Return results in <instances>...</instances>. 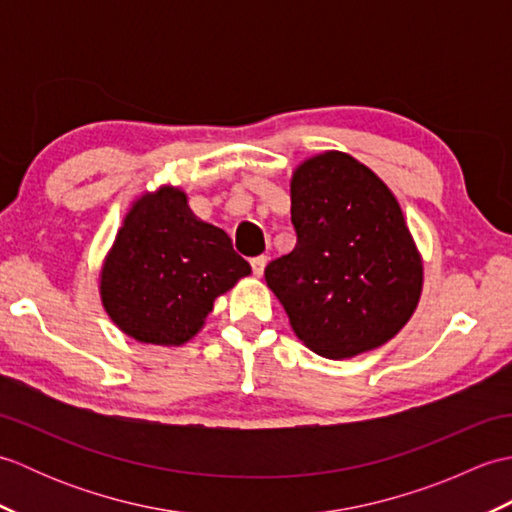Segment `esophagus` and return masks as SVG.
Masks as SVG:
<instances>
[{"label":"esophagus","instance_id":"obj_1","mask_svg":"<svg viewBox=\"0 0 512 512\" xmlns=\"http://www.w3.org/2000/svg\"><path fill=\"white\" fill-rule=\"evenodd\" d=\"M266 264H268V257H266V255H257V257L250 259V266H253L255 277H262V275H264Z\"/></svg>","mask_w":512,"mask_h":512}]
</instances>
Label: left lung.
<instances>
[{"label":"left lung","instance_id":"1","mask_svg":"<svg viewBox=\"0 0 512 512\" xmlns=\"http://www.w3.org/2000/svg\"><path fill=\"white\" fill-rule=\"evenodd\" d=\"M297 244L266 284L314 354L352 358L402 330L422 292V259L400 204L343 151L303 160L290 180Z\"/></svg>","mask_w":512,"mask_h":512}]
</instances>
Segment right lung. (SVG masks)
<instances>
[{"instance_id": "1", "label": "right lung", "mask_w": 512, "mask_h": 512, "mask_svg": "<svg viewBox=\"0 0 512 512\" xmlns=\"http://www.w3.org/2000/svg\"><path fill=\"white\" fill-rule=\"evenodd\" d=\"M250 275L231 237L193 215L187 193L160 187L132 204L101 270L110 319L140 343L182 345L213 301Z\"/></svg>"}]
</instances>
